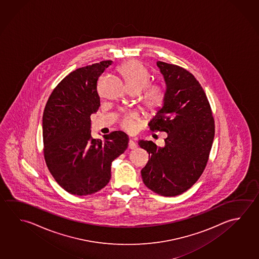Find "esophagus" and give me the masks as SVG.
Segmentation results:
<instances>
[{"label":"esophagus","instance_id":"obj_1","mask_svg":"<svg viewBox=\"0 0 259 259\" xmlns=\"http://www.w3.org/2000/svg\"><path fill=\"white\" fill-rule=\"evenodd\" d=\"M136 146H137V145H136V142L130 139L129 143H128V147H129L130 149H135V148H136Z\"/></svg>","mask_w":259,"mask_h":259}]
</instances>
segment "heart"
<instances>
[{"mask_svg": "<svg viewBox=\"0 0 259 259\" xmlns=\"http://www.w3.org/2000/svg\"><path fill=\"white\" fill-rule=\"evenodd\" d=\"M119 71L125 80L131 92L141 91L142 103L146 109L155 111L163 104L164 92L157 83H149L150 73L145 65L138 60H130L122 64ZM123 128L132 130L134 128L133 118L126 116L122 121Z\"/></svg>", "mask_w": 259, "mask_h": 259, "instance_id": "1", "label": "heart"}]
</instances>
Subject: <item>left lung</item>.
I'll return each mask as SVG.
<instances>
[{
  "label": "left lung",
  "instance_id": "left-lung-1",
  "mask_svg": "<svg viewBox=\"0 0 259 259\" xmlns=\"http://www.w3.org/2000/svg\"><path fill=\"white\" fill-rule=\"evenodd\" d=\"M165 84L162 106L150 121L152 131L165 132L164 145L139 140L149 154L143 182L163 196L186 192L198 180L208 160L214 122L208 100L195 76L175 64L156 62Z\"/></svg>",
  "mask_w": 259,
  "mask_h": 259
}]
</instances>
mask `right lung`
I'll use <instances>...</instances> for the list:
<instances>
[{
  "label": "right lung",
  "instance_id": "obj_1",
  "mask_svg": "<svg viewBox=\"0 0 259 259\" xmlns=\"http://www.w3.org/2000/svg\"><path fill=\"white\" fill-rule=\"evenodd\" d=\"M113 64L103 61L76 69L58 83L42 115L46 164L55 181L70 194L87 195L104 188L111 179V164L127 148L122 131L91 136V114L100 107L97 81Z\"/></svg>",
  "mask_w": 259,
  "mask_h": 259
}]
</instances>
